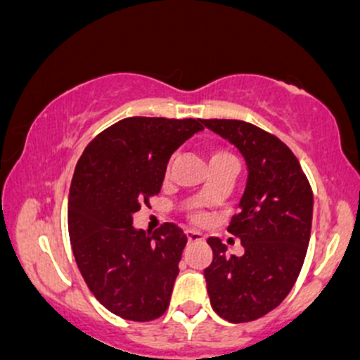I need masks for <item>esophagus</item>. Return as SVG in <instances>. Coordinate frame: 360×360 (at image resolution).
<instances>
[{"label":"esophagus","instance_id":"34e87169","mask_svg":"<svg viewBox=\"0 0 360 360\" xmlns=\"http://www.w3.org/2000/svg\"><path fill=\"white\" fill-rule=\"evenodd\" d=\"M186 237H188L189 242H201L203 240V233L196 232V230H186Z\"/></svg>","mask_w":360,"mask_h":360}]
</instances>
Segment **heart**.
Returning a JSON list of instances; mask_svg holds the SVG:
<instances>
[{
  "instance_id": "heart-1",
  "label": "heart",
  "mask_w": 360,
  "mask_h": 360,
  "mask_svg": "<svg viewBox=\"0 0 360 360\" xmlns=\"http://www.w3.org/2000/svg\"><path fill=\"white\" fill-rule=\"evenodd\" d=\"M229 157H232V155L226 154V152H223V150H213V152H210L208 159H210V162H213V160L229 159ZM191 218H193L194 221H201V220H203V214H201L200 212H193L191 213Z\"/></svg>"
}]
</instances>
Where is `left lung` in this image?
<instances>
[{
  "label": "left lung",
  "instance_id": "left-lung-1",
  "mask_svg": "<svg viewBox=\"0 0 360 360\" xmlns=\"http://www.w3.org/2000/svg\"><path fill=\"white\" fill-rule=\"evenodd\" d=\"M229 140L247 166V184L229 232L243 254L229 255L210 237L213 260L205 269L212 308L232 323L252 321L288 296L307 255L313 193L296 155L278 137L240 120H201Z\"/></svg>",
  "mask_w": 360,
  "mask_h": 360
}]
</instances>
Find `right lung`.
Masks as SVG:
<instances>
[{"label":"right lung","mask_w":360,"mask_h":360,"mask_svg":"<svg viewBox=\"0 0 360 360\" xmlns=\"http://www.w3.org/2000/svg\"><path fill=\"white\" fill-rule=\"evenodd\" d=\"M201 130V118H125L77 160L68 206L74 257L94 298L125 320L150 321L169 307L188 238L174 223L150 237L135 229L134 213L160 191L171 155Z\"/></svg>","instance_id":"add662e5"}]
</instances>
